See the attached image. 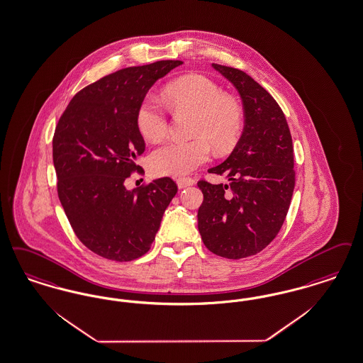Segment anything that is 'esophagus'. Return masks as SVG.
Masks as SVG:
<instances>
[{"instance_id": "obj_1", "label": "esophagus", "mask_w": 363, "mask_h": 363, "mask_svg": "<svg viewBox=\"0 0 363 363\" xmlns=\"http://www.w3.org/2000/svg\"><path fill=\"white\" fill-rule=\"evenodd\" d=\"M193 184H194V181L191 178H179L177 181V185H178L179 189L188 188V186H191Z\"/></svg>"}]
</instances>
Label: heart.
Wrapping results in <instances>:
<instances>
[{"mask_svg":"<svg viewBox=\"0 0 363 363\" xmlns=\"http://www.w3.org/2000/svg\"><path fill=\"white\" fill-rule=\"evenodd\" d=\"M166 97L175 111L196 113L190 142L170 140L155 148L148 160L154 174L185 177L211 158V145L220 152L230 150L242 130V111L233 99L203 75H186L166 87ZM138 128L150 142L167 132V116L160 100L147 94L136 115Z\"/></svg>","mask_w":363,"mask_h":363,"instance_id":"b5f03b06","label":"heart"}]
</instances>
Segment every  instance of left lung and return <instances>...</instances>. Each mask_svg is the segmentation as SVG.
I'll return each mask as SVG.
<instances>
[{"label":"left lung","instance_id":"left-lung-1","mask_svg":"<svg viewBox=\"0 0 363 363\" xmlns=\"http://www.w3.org/2000/svg\"><path fill=\"white\" fill-rule=\"evenodd\" d=\"M212 67L238 90L245 128L231 155L208 170L225 175L228 184L199 182V231L209 251L240 259L270 245L285 221L296 175L293 143L285 115L267 90L242 70Z\"/></svg>","mask_w":363,"mask_h":363}]
</instances>
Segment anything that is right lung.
<instances>
[{
    "label": "right lung",
    "mask_w": 363,
    "mask_h": 363,
    "mask_svg": "<svg viewBox=\"0 0 363 363\" xmlns=\"http://www.w3.org/2000/svg\"><path fill=\"white\" fill-rule=\"evenodd\" d=\"M181 60L109 74L84 87L59 118L52 140L58 196L74 233L102 258L136 259L150 250L177 193L169 177L125 188L145 139L136 115L147 91Z\"/></svg>",
    "instance_id": "obj_1"
}]
</instances>
